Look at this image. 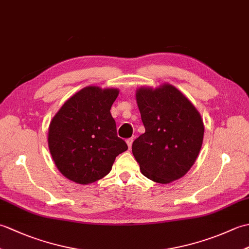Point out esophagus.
<instances>
[{
	"label": "esophagus",
	"mask_w": 249,
	"mask_h": 249,
	"mask_svg": "<svg viewBox=\"0 0 249 249\" xmlns=\"http://www.w3.org/2000/svg\"><path fill=\"white\" fill-rule=\"evenodd\" d=\"M133 141H134V138H129V139L126 140V143H127V145H128V149H129V150H130L131 145H133Z\"/></svg>",
	"instance_id": "esophagus-1"
}]
</instances>
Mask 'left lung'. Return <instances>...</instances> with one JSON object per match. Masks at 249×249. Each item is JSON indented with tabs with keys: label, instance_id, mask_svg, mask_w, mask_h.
Here are the masks:
<instances>
[{
	"label": "left lung",
	"instance_id": "8db88e82",
	"mask_svg": "<svg viewBox=\"0 0 249 249\" xmlns=\"http://www.w3.org/2000/svg\"><path fill=\"white\" fill-rule=\"evenodd\" d=\"M145 133L133 143V154L144 177L168 184L181 178L195 163L203 142L201 115L178 89L165 83L136 92Z\"/></svg>",
	"mask_w": 249,
	"mask_h": 249
}]
</instances>
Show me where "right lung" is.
I'll list each match as a JSON object with an SVG mask.
<instances>
[{"label": "right lung", "mask_w": 249, "mask_h": 249, "mask_svg": "<svg viewBox=\"0 0 249 249\" xmlns=\"http://www.w3.org/2000/svg\"><path fill=\"white\" fill-rule=\"evenodd\" d=\"M118 89L87 87L67 99L50 122L48 145L59 171L87 185L111 171L115 157L128 149L116 135L111 106Z\"/></svg>", "instance_id": "obj_1"}]
</instances>
